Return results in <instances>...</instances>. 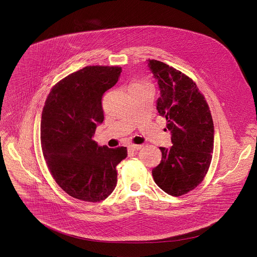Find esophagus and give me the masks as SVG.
Returning a JSON list of instances; mask_svg holds the SVG:
<instances>
[{
    "mask_svg": "<svg viewBox=\"0 0 257 257\" xmlns=\"http://www.w3.org/2000/svg\"><path fill=\"white\" fill-rule=\"evenodd\" d=\"M142 148H143V146H141V145H130L128 146V149L131 151H137V150H140Z\"/></svg>",
    "mask_w": 257,
    "mask_h": 257,
    "instance_id": "34e87169",
    "label": "esophagus"
}]
</instances>
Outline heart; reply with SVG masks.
<instances>
[{
  "instance_id": "obj_1",
  "label": "heart",
  "mask_w": 257,
  "mask_h": 257,
  "mask_svg": "<svg viewBox=\"0 0 257 257\" xmlns=\"http://www.w3.org/2000/svg\"><path fill=\"white\" fill-rule=\"evenodd\" d=\"M145 85H149V84H147L146 82H135L131 86H145Z\"/></svg>"
}]
</instances>
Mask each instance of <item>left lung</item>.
<instances>
[{
    "instance_id": "8db88e82",
    "label": "left lung",
    "mask_w": 257,
    "mask_h": 257,
    "mask_svg": "<svg viewBox=\"0 0 257 257\" xmlns=\"http://www.w3.org/2000/svg\"><path fill=\"white\" fill-rule=\"evenodd\" d=\"M160 98L156 109L166 117L170 148L159 147L162 159L152 169L154 182L165 193L179 197L204 180L214 150V122L209 105L196 83L181 71L148 59Z\"/></svg>"
}]
</instances>
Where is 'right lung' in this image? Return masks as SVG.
I'll list each match as a JSON object with an SVG mask.
<instances>
[{
    "label": "right lung",
    "mask_w": 257,
    "mask_h": 257,
    "mask_svg": "<svg viewBox=\"0 0 257 257\" xmlns=\"http://www.w3.org/2000/svg\"><path fill=\"white\" fill-rule=\"evenodd\" d=\"M118 66H87L51 89L40 123V143L48 170L59 187L85 202L105 200L116 186V165L126 147H98L92 140L104 120L102 97L118 80Z\"/></svg>",
    "instance_id": "obj_1"
}]
</instances>
